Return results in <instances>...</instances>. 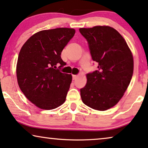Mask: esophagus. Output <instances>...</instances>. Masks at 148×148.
<instances>
[{"label": "esophagus", "mask_w": 148, "mask_h": 148, "mask_svg": "<svg viewBox=\"0 0 148 148\" xmlns=\"http://www.w3.org/2000/svg\"><path fill=\"white\" fill-rule=\"evenodd\" d=\"M77 75H74V74H73V75H72V78H73V79H76V77H77Z\"/></svg>", "instance_id": "obj_1"}]
</instances>
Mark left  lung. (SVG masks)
<instances>
[{"label":"left lung","instance_id":"left-lung-1","mask_svg":"<svg viewBox=\"0 0 148 148\" xmlns=\"http://www.w3.org/2000/svg\"><path fill=\"white\" fill-rule=\"evenodd\" d=\"M86 39L97 70L86 74L87 82L80 89L82 101L94 110L105 111L116 105L133 76L134 62L131 49L113 27L97 25L80 28Z\"/></svg>","mask_w":148,"mask_h":148}]
</instances>
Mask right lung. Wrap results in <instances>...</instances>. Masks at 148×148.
<instances>
[{
  "mask_svg": "<svg viewBox=\"0 0 148 148\" xmlns=\"http://www.w3.org/2000/svg\"><path fill=\"white\" fill-rule=\"evenodd\" d=\"M75 32L67 27L38 32L19 51L16 66L18 85L27 99L40 109H55L66 101L72 76L55 68L58 64L64 66L61 53Z\"/></svg>",
  "mask_w": 148,
  "mask_h": 148,
  "instance_id": "1",
  "label": "right lung"
}]
</instances>
